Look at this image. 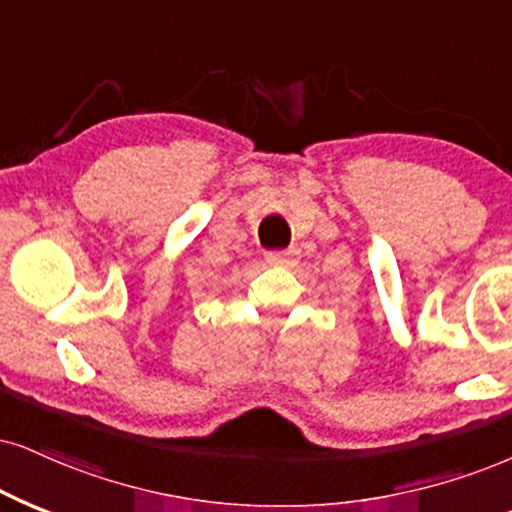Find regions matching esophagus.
<instances>
[{
	"label": "esophagus",
	"mask_w": 512,
	"mask_h": 512,
	"mask_svg": "<svg viewBox=\"0 0 512 512\" xmlns=\"http://www.w3.org/2000/svg\"><path fill=\"white\" fill-rule=\"evenodd\" d=\"M268 263H294L296 261V249H277L266 254Z\"/></svg>",
	"instance_id": "obj_1"
}]
</instances>
